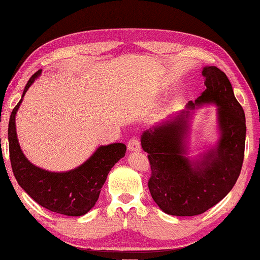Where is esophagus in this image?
Listing matches in <instances>:
<instances>
[{"mask_svg": "<svg viewBox=\"0 0 260 260\" xmlns=\"http://www.w3.org/2000/svg\"><path fill=\"white\" fill-rule=\"evenodd\" d=\"M127 145L129 152H137V150L141 149V142H139V139L137 138V137H132V138L127 142Z\"/></svg>", "mask_w": 260, "mask_h": 260, "instance_id": "1", "label": "esophagus"}]
</instances>
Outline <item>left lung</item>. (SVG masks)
Instances as JSON below:
<instances>
[{
    "instance_id": "1",
    "label": "left lung",
    "mask_w": 260,
    "mask_h": 260,
    "mask_svg": "<svg viewBox=\"0 0 260 260\" xmlns=\"http://www.w3.org/2000/svg\"><path fill=\"white\" fill-rule=\"evenodd\" d=\"M205 91L186 110L142 135L150 174L148 187L155 204L168 215L196 216L218 204L241 174L246 145V116L226 74L216 67L202 69ZM204 103L218 106L220 137L215 148L198 159L187 156L190 111Z\"/></svg>"
}]
</instances>
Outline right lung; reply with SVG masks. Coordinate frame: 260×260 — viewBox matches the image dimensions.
Returning <instances> with one entry per match:
<instances>
[{
    "label": "right lung",
    "mask_w": 260,
    "mask_h": 260,
    "mask_svg": "<svg viewBox=\"0 0 260 260\" xmlns=\"http://www.w3.org/2000/svg\"><path fill=\"white\" fill-rule=\"evenodd\" d=\"M42 74L37 71L25 85L23 95L13 108L8 123L10 159L19 186L37 204L65 216H82L95 206L108 173L125 154L123 143L101 145L84 164L64 173H54L36 167L25 158L16 132V115L24 93ZM1 144V139H0Z\"/></svg>",
    "instance_id": "add662e5"
}]
</instances>
